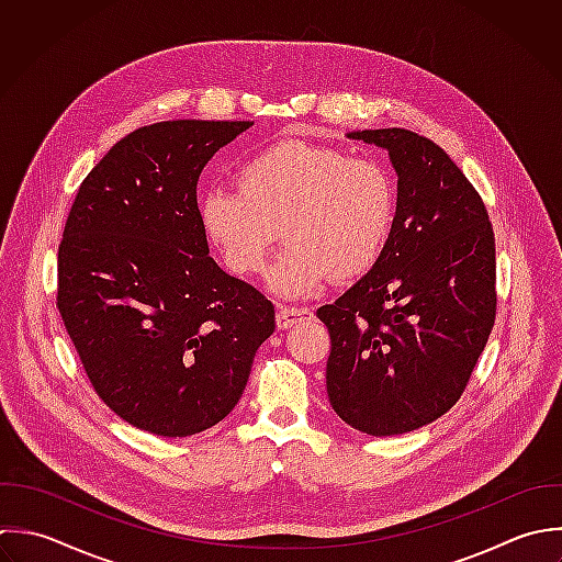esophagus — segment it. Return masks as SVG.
<instances>
[{"mask_svg": "<svg viewBox=\"0 0 562 562\" xmlns=\"http://www.w3.org/2000/svg\"><path fill=\"white\" fill-rule=\"evenodd\" d=\"M311 317H313V311L311 308H300V306H278V313H276L278 328H282V330L295 326L302 319H311Z\"/></svg>", "mask_w": 562, "mask_h": 562, "instance_id": "34e87169", "label": "esophagus"}]
</instances>
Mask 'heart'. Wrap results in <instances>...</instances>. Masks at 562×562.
I'll use <instances>...</instances> for the list:
<instances>
[{
    "instance_id": "heart-1",
    "label": "heart",
    "mask_w": 562,
    "mask_h": 562,
    "mask_svg": "<svg viewBox=\"0 0 562 562\" xmlns=\"http://www.w3.org/2000/svg\"><path fill=\"white\" fill-rule=\"evenodd\" d=\"M236 190L212 188L199 201L201 227L236 276L265 269L282 234L286 247L269 271L282 297H304L330 278L348 282L383 256L398 214L392 172L368 157L280 139L245 157Z\"/></svg>"
}]
</instances>
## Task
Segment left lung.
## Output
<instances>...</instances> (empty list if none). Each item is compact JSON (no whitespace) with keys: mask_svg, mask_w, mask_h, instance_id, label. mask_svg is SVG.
<instances>
[{"mask_svg":"<svg viewBox=\"0 0 562 562\" xmlns=\"http://www.w3.org/2000/svg\"><path fill=\"white\" fill-rule=\"evenodd\" d=\"M390 153L398 214L379 262L317 308L330 333L328 398L370 436H401L464 394L497 315L495 234L456 161L407 128L348 133Z\"/></svg>","mask_w":562,"mask_h":562,"instance_id":"8db88e82","label":"left lung"}]
</instances>
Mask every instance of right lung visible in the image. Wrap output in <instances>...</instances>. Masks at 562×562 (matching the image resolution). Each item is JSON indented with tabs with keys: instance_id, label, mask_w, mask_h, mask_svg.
<instances>
[{
	"instance_id": "1",
	"label": "right lung",
	"mask_w": 562,
	"mask_h": 562,
	"mask_svg": "<svg viewBox=\"0 0 562 562\" xmlns=\"http://www.w3.org/2000/svg\"><path fill=\"white\" fill-rule=\"evenodd\" d=\"M254 122L168 120L122 137L85 177L58 245L56 306L102 403L186 438L240 401L273 304L207 254L196 181Z\"/></svg>"
}]
</instances>
